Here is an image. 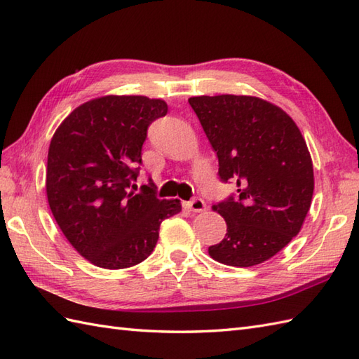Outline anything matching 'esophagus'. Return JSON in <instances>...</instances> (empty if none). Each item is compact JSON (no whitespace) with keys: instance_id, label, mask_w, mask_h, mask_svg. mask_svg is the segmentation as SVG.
Instances as JSON below:
<instances>
[{"instance_id":"obj_1","label":"esophagus","mask_w":359,"mask_h":359,"mask_svg":"<svg viewBox=\"0 0 359 359\" xmlns=\"http://www.w3.org/2000/svg\"><path fill=\"white\" fill-rule=\"evenodd\" d=\"M185 206L188 208L189 211H193V212H200V211H203L205 210V202L200 197H194L193 200H189V202H187L185 203Z\"/></svg>"}]
</instances>
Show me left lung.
<instances>
[{"instance_id": "1", "label": "left lung", "mask_w": 359, "mask_h": 359, "mask_svg": "<svg viewBox=\"0 0 359 359\" xmlns=\"http://www.w3.org/2000/svg\"><path fill=\"white\" fill-rule=\"evenodd\" d=\"M188 102L219 157L223 183L237 196L212 206L226 236L208 252L223 264L249 268L269 260L303 226L313 194L306 140L280 107L254 96H196Z\"/></svg>"}]
</instances>
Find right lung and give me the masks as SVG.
<instances>
[{"mask_svg":"<svg viewBox=\"0 0 359 359\" xmlns=\"http://www.w3.org/2000/svg\"><path fill=\"white\" fill-rule=\"evenodd\" d=\"M168 105L147 96H104L73 110L50 142L47 198L76 251L104 269L131 268L153 252L161 223L182 211L136 182L148 127Z\"/></svg>","mask_w":359,"mask_h":359,"instance_id":"1","label":"right lung"}]
</instances>
